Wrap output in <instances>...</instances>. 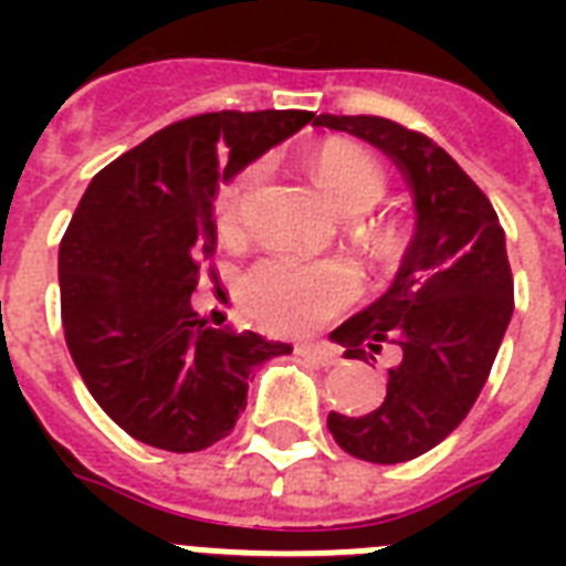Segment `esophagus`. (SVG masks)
Returning a JSON list of instances; mask_svg holds the SVG:
<instances>
[{
	"instance_id": "34e87169",
	"label": "esophagus",
	"mask_w": 566,
	"mask_h": 566,
	"mask_svg": "<svg viewBox=\"0 0 566 566\" xmlns=\"http://www.w3.org/2000/svg\"><path fill=\"white\" fill-rule=\"evenodd\" d=\"M296 355H300V358H305V361L317 364V367H335L337 364V355L332 353L328 346H311V344L296 346Z\"/></svg>"
}]
</instances>
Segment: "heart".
<instances>
[{
    "mask_svg": "<svg viewBox=\"0 0 566 566\" xmlns=\"http://www.w3.org/2000/svg\"><path fill=\"white\" fill-rule=\"evenodd\" d=\"M332 202L346 213H361L385 193V170L367 149L344 140L319 146L311 158ZM258 179V167L249 164L234 172L217 196V226L222 234H238L243 226L247 196ZM358 296V273L344 261H300L273 255L258 261L240 282V300L255 323L282 335H302L335 317Z\"/></svg>",
    "mask_w": 566,
    "mask_h": 566,
    "instance_id": "obj_1",
    "label": "heart"
}]
</instances>
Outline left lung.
I'll use <instances>...</instances> for the list:
<instances>
[{
  "label": "left lung",
  "instance_id": "left-lung-1",
  "mask_svg": "<svg viewBox=\"0 0 566 566\" xmlns=\"http://www.w3.org/2000/svg\"><path fill=\"white\" fill-rule=\"evenodd\" d=\"M314 126L370 140L413 188L417 234L390 291L332 332L346 358L367 361V348L394 349L387 396L364 417L328 413L344 452L402 464L449 438L491 376L514 314L505 231L484 190L422 132L373 114H319Z\"/></svg>",
  "mask_w": 566,
  "mask_h": 566
}]
</instances>
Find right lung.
<instances>
[{
    "mask_svg": "<svg viewBox=\"0 0 566 566\" xmlns=\"http://www.w3.org/2000/svg\"><path fill=\"white\" fill-rule=\"evenodd\" d=\"M311 111L179 119L93 176L57 249L66 349L99 408L140 443L199 452L231 434L249 373L291 344L208 326L190 305L213 273L220 179L311 123Z\"/></svg>",
    "mask_w": 566,
    "mask_h": 566,
    "instance_id": "obj_1",
    "label": "right lung"
}]
</instances>
